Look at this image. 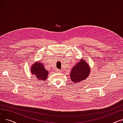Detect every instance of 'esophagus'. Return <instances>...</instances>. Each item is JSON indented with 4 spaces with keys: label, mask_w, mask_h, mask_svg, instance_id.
I'll return each mask as SVG.
<instances>
[{
    "label": "esophagus",
    "mask_w": 123,
    "mask_h": 123,
    "mask_svg": "<svg viewBox=\"0 0 123 123\" xmlns=\"http://www.w3.org/2000/svg\"><path fill=\"white\" fill-rule=\"evenodd\" d=\"M56 71L57 72H59V73H60V72H61V71L60 70H59V69H56Z\"/></svg>",
    "instance_id": "1"
}]
</instances>
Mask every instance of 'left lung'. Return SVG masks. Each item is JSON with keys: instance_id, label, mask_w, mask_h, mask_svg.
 Masks as SVG:
<instances>
[{"instance_id": "1", "label": "left lung", "mask_w": 123, "mask_h": 123, "mask_svg": "<svg viewBox=\"0 0 123 123\" xmlns=\"http://www.w3.org/2000/svg\"><path fill=\"white\" fill-rule=\"evenodd\" d=\"M90 72V68L88 64L82 59L76 64L71 71V79L74 83H79L86 79L89 76Z\"/></svg>"}]
</instances>
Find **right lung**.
Returning a JSON list of instances; mask_svg holds the SVG:
<instances>
[{
  "label": "right lung",
  "mask_w": 123,
  "mask_h": 123,
  "mask_svg": "<svg viewBox=\"0 0 123 123\" xmlns=\"http://www.w3.org/2000/svg\"><path fill=\"white\" fill-rule=\"evenodd\" d=\"M31 68V72L37 80L44 81L46 79L48 75L47 71L45 69L41 63H36L32 65Z\"/></svg>",
  "instance_id": "obj_1"
}]
</instances>
